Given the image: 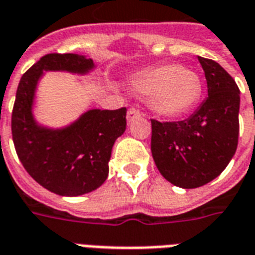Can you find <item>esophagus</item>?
I'll use <instances>...</instances> for the list:
<instances>
[{
  "mask_svg": "<svg viewBox=\"0 0 255 255\" xmlns=\"http://www.w3.org/2000/svg\"><path fill=\"white\" fill-rule=\"evenodd\" d=\"M140 115H142V113L139 112L137 109L129 108V109H128V112H127V122L128 123H132L133 120H135V119L140 118Z\"/></svg>",
  "mask_w": 255,
  "mask_h": 255,
  "instance_id": "1",
  "label": "esophagus"
}]
</instances>
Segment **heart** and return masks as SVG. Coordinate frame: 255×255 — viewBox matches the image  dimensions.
I'll use <instances>...</instances> for the list:
<instances>
[{"label": "heart", "instance_id": "heart-1", "mask_svg": "<svg viewBox=\"0 0 255 255\" xmlns=\"http://www.w3.org/2000/svg\"><path fill=\"white\" fill-rule=\"evenodd\" d=\"M132 90L148 97L150 108L163 118H177L197 105L203 82L197 73L177 63H165L143 70L132 78Z\"/></svg>", "mask_w": 255, "mask_h": 255}]
</instances>
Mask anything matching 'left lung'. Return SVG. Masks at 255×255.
<instances>
[{"instance_id": "1", "label": "left lung", "mask_w": 255, "mask_h": 255, "mask_svg": "<svg viewBox=\"0 0 255 255\" xmlns=\"http://www.w3.org/2000/svg\"><path fill=\"white\" fill-rule=\"evenodd\" d=\"M208 97L181 122L151 120V152L166 180L184 189L216 178L231 161L239 135V89L218 62L199 56Z\"/></svg>"}]
</instances>
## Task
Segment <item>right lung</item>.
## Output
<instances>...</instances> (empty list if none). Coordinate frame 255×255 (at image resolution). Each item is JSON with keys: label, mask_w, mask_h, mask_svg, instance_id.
Returning <instances> with one entry per match:
<instances>
[{"label": "right lung", "mask_w": 255, "mask_h": 255, "mask_svg": "<svg viewBox=\"0 0 255 255\" xmlns=\"http://www.w3.org/2000/svg\"><path fill=\"white\" fill-rule=\"evenodd\" d=\"M93 60L78 54H48L22 75L12 112L16 152L37 184L59 196H81L103 185L112 147L126 131L127 109H90L69 126L44 127L33 116L37 84L44 71L85 75Z\"/></svg>", "instance_id": "add662e5"}]
</instances>
